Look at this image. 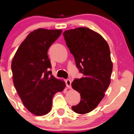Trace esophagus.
Listing matches in <instances>:
<instances>
[{"instance_id":"1","label":"esophagus","mask_w":134,"mask_h":134,"mask_svg":"<svg viewBox=\"0 0 134 134\" xmlns=\"http://www.w3.org/2000/svg\"><path fill=\"white\" fill-rule=\"evenodd\" d=\"M71 84H72V81L68 79L66 80V86L68 87V88H71Z\"/></svg>"}]
</instances>
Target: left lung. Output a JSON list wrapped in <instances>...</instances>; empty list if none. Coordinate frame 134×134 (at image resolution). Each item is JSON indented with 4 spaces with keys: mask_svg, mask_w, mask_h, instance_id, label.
I'll return each instance as SVG.
<instances>
[{
    "mask_svg": "<svg viewBox=\"0 0 134 134\" xmlns=\"http://www.w3.org/2000/svg\"><path fill=\"white\" fill-rule=\"evenodd\" d=\"M63 36L79 72L83 74L72 83L81 96L79 104L72 109L78 114H87L101 102L110 84L113 64L110 48L101 35L88 28L66 30Z\"/></svg>",
    "mask_w": 134,
    "mask_h": 134,
    "instance_id": "left-lung-1",
    "label": "left lung"
}]
</instances>
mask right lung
Wrapping results in <instances>:
<instances>
[{
  "label": "right lung",
  "mask_w": 134,
  "mask_h": 134,
  "mask_svg": "<svg viewBox=\"0 0 134 134\" xmlns=\"http://www.w3.org/2000/svg\"><path fill=\"white\" fill-rule=\"evenodd\" d=\"M61 33V30L43 29L30 32L18 47L11 64L17 92L27 110L36 116L48 114L54 95L66 86L64 82L52 75L48 56V50Z\"/></svg>",
  "instance_id": "1"
}]
</instances>
